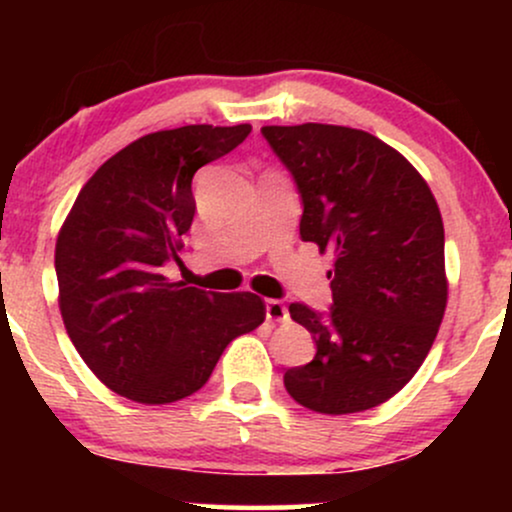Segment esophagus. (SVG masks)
<instances>
[{
	"mask_svg": "<svg viewBox=\"0 0 512 512\" xmlns=\"http://www.w3.org/2000/svg\"><path fill=\"white\" fill-rule=\"evenodd\" d=\"M264 310H267V320L269 322H286V320H289V310H286L284 303L276 301V298H269V301L264 303Z\"/></svg>",
	"mask_w": 512,
	"mask_h": 512,
	"instance_id": "34e87169",
	"label": "esophagus"
}]
</instances>
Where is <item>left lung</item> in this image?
<instances>
[{"label":"left lung","mask_w":512,"mask_h":512,"mask_svg":"<svg viewBox=\"0 0 512 512\" xmlns=\"http://www.w3.org/2000/svg\"><path fill=\"white\" fill-rule=\"evenodd\" d=\"M262 134L301 192V238L334 255L330 315L289 305L317 351L286 370V392L317 414L378 407L421 368L448 305L436 197L407 158L363 129L305 122Z\"/></svg>","instance_id":"1"}]
</instances>
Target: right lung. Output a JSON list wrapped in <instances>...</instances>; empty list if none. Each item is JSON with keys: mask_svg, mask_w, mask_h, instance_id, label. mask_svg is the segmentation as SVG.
<instances>
[{"mask_svg": "<svg viewBox=\"0 0 512 512\" xmlns=\"http://www.w3.org/2000/svg\"><path fill=\"white\" fill-rule=\"evenodd\" d=\"M250 125H187L146 134L88 178L55 245L69 339L105 387L139 404H170L209 380L228 344L264 322L250 291L168 281L195 219L192 178L233 151Z\"/></svg>", "mask_w": 512, "mask_h": 512, "instance_id": "obj_1", "label": "right lung"}]
</instances>
